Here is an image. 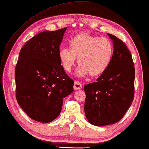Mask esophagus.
Wrapping results in <instances>:
<instances>
[{
	"instance_id": "1",
	"label": "esophagus",
	"mask_w": 149,
	"mask_h": 149,
	"mask_svg": "<svg viewBox=\"0 0 149 149\" xmlns=\"http://www.w3.org/2000/svg\"><path fill=\"white\" fill-rule=\"evenodd\" d=\"M82 88V85L79 81H75L74 84V90H78V89H81Z\"/></svg>"
}]
</instances>
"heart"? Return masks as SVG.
<instances>
[{
  "instance_id": "b5f03b06",
  "label": "heart",
  "mask_w": 149,
  "mask_h": 149,
  "mask_svg": "<svg viewBox=\"0 0 149 149\" xmlns=\"http://www.w3.org/2000/svg\"><path fill=\"white\" fill-rule=\"evenodd\" d=\"M69 48L59 52L61 64L66 72H70L78 58L79 76L89 74L97 77L102 74L113 60L114 45L109 38L98 37L87 33L75 35L69 41Z\"/></svg>"
}]
</instances>
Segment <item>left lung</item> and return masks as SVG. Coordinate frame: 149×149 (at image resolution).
Instances as JSON below:
<instances>
[{
  "instance_id": "left-lung-1",
  "label": "left lung",
  "mask_w": 149,
  "mask_h": 149,
  "mask_svg": "<svg viewBox=\"0 0 149 149\" xmlns=\"http://www.w3.org/2000/svg\"><path fill=\"white\" fill-rule=\"evenodd\" d=\"M113 60L95 82L84 86L85 113L92 125L103 126L121 120L134 97L135 68L132 55L125 42L113 34Z\"/></svg>"
}]
</instances>
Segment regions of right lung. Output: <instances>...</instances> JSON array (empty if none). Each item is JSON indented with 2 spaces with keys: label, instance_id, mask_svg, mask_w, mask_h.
<instances>
[{
  "label": "right lung",
  "instance_id": "add662e5",
  "mask_svg": "<svg viewBox=\"0 0 149 149\" xmlns=\"http://www.w3.org/2000/svg\"><path fill=\"white\" fill-rule=\"evenodd\" d=\"M66 28L40 32L21 49L15 66L16 99L33 120L49 123L62 111L63 98L73 92L74 81L59 58Z\"/></svg>",
  "mask_w": 149,
  "mask_h": 149
}]
</instances>
